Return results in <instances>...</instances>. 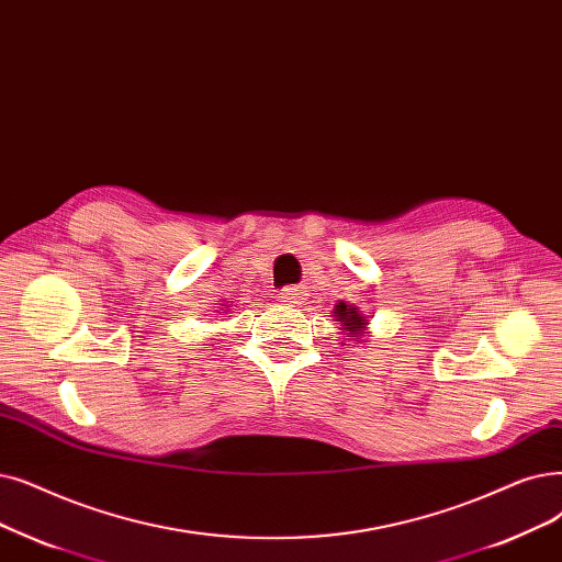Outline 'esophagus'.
Returning <instances> with one entry per match:
<instances>
[{"mask_svg":"<svg viewBox=\"0 0 562 562\" xmlns=\"http://www.w3.org/2000/svg\"><path fill=\"white\" fill-rule=\"evenodd\" d=\"M278 301L286 307H299L305 301V291L303 286H284L278 291Z\"/></svg>","mask_w":562,"mask_h":562,"instance_id":"1","label":"esophagus"}]
</instances>
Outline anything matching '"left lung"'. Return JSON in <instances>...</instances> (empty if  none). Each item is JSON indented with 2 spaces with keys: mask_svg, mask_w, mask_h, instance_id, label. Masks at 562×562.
<instances>
[{
  "mask_svg": "<svg viewBox=\"0 0 562 562\" xmlns=\"http://www.w3.org/2000/svg\"><path fill=\"white\" fill-rule=\"evenodd\" d=\"M335 322H339L341 326H345L347 330V337H353L358 339L360 337V330L364 328V316L358 312V307H351L347 303H339L335 305Z\"/></svg>",
  "mask_w": 562,
  "mask_h": 562,
  "instance_id": "1",
  "label": "left lung"
}]
</instances>
